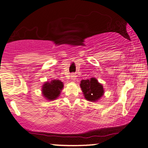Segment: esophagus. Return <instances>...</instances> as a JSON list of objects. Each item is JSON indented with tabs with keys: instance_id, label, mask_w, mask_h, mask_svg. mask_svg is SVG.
Wrapping results in <instances>:
<instances>
[{
	"instance_id": "esophagus-1",
	"label": "esophagus",
	"mask_w": 148,
	"mask_h": 148,
	"mask_svg": "<svg viewBox=\"0 0 148 148\" xmlns=\"http://www.w3.org/2000/svg\"><path fill=\"white\" fill-rule=\"evenodd\" d=\"M76 76L75 74H71V78H72V80H74H74H76Z\"/></svg>"
}]
</instances>
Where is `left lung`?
Segmentation results:
<instances>
[{"label":"left lung","instance_id":"8db88e82","mask_svg":"<svg viewBox=\"0 0 148 148\" xmlns=\"http://www.w3.org/2000/svg\"><path fill=\"white\" fill-rule=\"evenodd\" d=\"M80 85L85 98L91 102H96L104 93L102 85L94 78H91L90 80H81Z\"/></svg>","mask_w":148,"mask_h":148}]
</instances>
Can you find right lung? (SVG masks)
Segmentation results:
<instances>
[{
	"label": "right lung",
	"instance_id": "right-lung-1",
	"mask_svg": "<svg viewBox=\"0 0 148 148\" xmlns=\"http://www.w3.org/2000/svg\"><path fill=\"white\" fill-rule=\"evenodd\" d=\"M63 84L59 80H51L50 83H46L42 87V93L45 98L49 100H55L60 94Z\"/></svg>",
	"mask_w": 148,
	"mask_h": 148
}]
</instances>
